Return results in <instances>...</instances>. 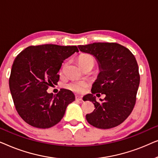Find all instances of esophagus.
Instances as JSON below:
<instances>
[{"mask_svg":"<svg viewBox=\"0 0 158 158\" xmlns=\"http://www.w3.org/2000/svg\"><path fill=\"white\" fill-rule=\"evenodd\" d=\"M75 101H78V102H82V101H83V99H82L81 97L76 96V98H75Z\"/></svg>","mask_w":158,"mask_h":158,"instance_id":"esophagus-1","label":"esophagus"}]
</instances>
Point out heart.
<instances>
[{
	"instance_id": "b5f03b06",
	"label": "heart",
	"mask_w": 158,
	"mask_h": 158,
	"mask_svg": "<svg viewBox=\"0 0 158 158\" xmlns=\"http://www.w3.org/2000/svg\"><path fill=\"white\" fill-rule=\"evenodd\" d=\"M78 63L82 68L87 64L94 65L96 59L94 56L89 54H83L78 57ZM88 87V83L85 81H73L68 85L69 89L76 93H83Z\"/></svg>"
}]
</instances>
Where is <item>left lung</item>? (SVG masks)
I'll use <instances>...</instances> for the list:
<instances>
[{
	"label": "left lung",
	"instance_id": "8db88e82",
	"mask_svg": "<svg viewBox=\"0 0 158 158\" xmlns=\"http://www.w3.org/2000/svg\"><path fill=\"white\" fill-rule=\"evenodd\" d=\"M78 48L94 55L100 70L91 94L83 97V101H91L96 108L86 114V120L98 129L118 126L130 115L136 103L140 77L135 56L117 43L97 42L79 45ZM98 92L106 95L101 102L94 96Z\"/></svg>",
	"mask_w": 158,
	"mask_h": 158
}]
</instances>
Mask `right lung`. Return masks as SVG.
<instances>
[{
    "mask_svg": "<svg viewBox=\"0 0 158 158\" xmlns=\"http://www.w3.org/2000/svg\"><path fill=\"white\" fill-rule=\"evenodd\" d=\"M75 52H78L76 46L42 44L28 47L15 58L10 91L17 112L27 124L40 129L55 126L75 101L69 90L60 89L57 95L47 91L59 81L58 72L64 60Z\"/></svg>",
    "mask_w": 158,
    "mask_h": 158,
    "instance_id": "obj_1",
    "label": "right lung"
}]
</instances>
